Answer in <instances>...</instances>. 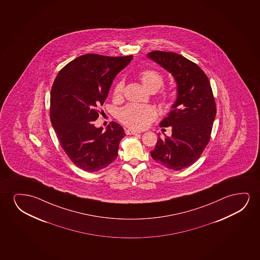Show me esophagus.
Wrapping results in <instances>:
<instances>
[{
	"label": "esophagus",
	"mask_w": 260,
	"mask_h": 260,
	"mask_svg": "<svg viewBox=\"0 0 260 260\" xmlns=\"http://www.w3.org/2000/svg\"><path fill=\"white\" fill-rule=\"evenodd\" d=\"M125 132H126L127 135H137V134L140 133V132H139V131H134V129H132V128L125 129Z\"/></svg>",
	"instance_id": "obj_1"
}]
</instances>
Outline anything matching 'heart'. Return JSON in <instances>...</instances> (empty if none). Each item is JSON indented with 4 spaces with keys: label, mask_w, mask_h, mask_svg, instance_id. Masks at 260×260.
<instances>
[{
    "label": "heart",
    "mask_w": 260,
    "mask_h": 260,
    "mask_svg": "<svg viewBox=\"0 0 260 260\" xmlns=\"http://www.w3.org/2000/svg\"><path fill=\"white\" fill-rule=\"evenodd\" d=\"M143 85L148 90H158L164 85V77L159 72L146 69L139 75ZM124 89V82L120 80L114 87V96H121ZM171 105V103H168ZM157 116V111L150 105L131 104L118 112V119L123 124L133 128H144Z\"/></svg>",
    "instance_id": "obj_1"
}]
</instances>
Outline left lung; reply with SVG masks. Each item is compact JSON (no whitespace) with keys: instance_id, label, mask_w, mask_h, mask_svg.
<instances>
[{"instance_id":"left-lung-1","label":"left lung","mask_w":260,"mask_h":260,"mask_svg":"<svg viewBox=\"0 0 260 260\" xmlns=\"http://www.w3.org/2000/svg\"><path fill=\"white\" fill-rule=\"evenodd\" d=\"M147 57L174 77L177 100L160 127L172 128L171 137H159L151 156L157 164L180 171L194 164L210 141L217 109L204 72L179 54L155 50Z\"/></svg>"}]
</instances>
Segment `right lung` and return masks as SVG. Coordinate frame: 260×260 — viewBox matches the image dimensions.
Masks as SVG:
<instances>
[{"label": "right lung", "mask_w": 260, "mask_h": 260, "mask_svg": "<svg viewBox=\"0 0 260 260\" xmlns=\"http://www.w3.org/2000/svg\"><path fill=\"white\" fill-rule=\"evenodd\" d=\"M133 56L107 57L86 54L58 72L50 91V121L61 147L83 171L95 172L117 157L125 136L121 125L112 121L106 132L93 121L107 100L112 82Z\"/></svg>", "instance_id": "add662e5"}]
</instances>
